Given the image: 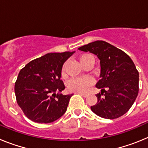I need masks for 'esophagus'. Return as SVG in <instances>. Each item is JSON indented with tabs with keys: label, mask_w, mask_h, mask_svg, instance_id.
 I'll use <instances>...</instances> for the list:
<instances>
[{
	"label": "esophagus",
	"mask_w": 148,
	"mask_h": 148,
	"mask_svg": "<svg viewBox=\"0 0 148 148\" xmlns=\"http://www.w3.org/2000/svg\"><path fill=\"white\" fill-rule=\"evenodd\" d=\"M78 94H79V95H82V97H84V98H85L86 96H87V94H85V93H82V92H78Z\"/></svg>",
	"instance_id": "34e87169"
}]
</instances>
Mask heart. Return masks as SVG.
Listing matches in <instances>:
<instances>
[{"mask_svg":"<svg viewBox=\"0 0 148 148\" xmlns=\"http://www.w3.org/2000/svg\"><path fill=\"white\" fill-rule=\"evenodd\" d=\"M88 58H93L91 55L90 54H84L80 56L81 63L84 61ZM61 75L62 77H64L66 75V64L63 65L62 69H61ZM92 83V81L91 78L88 77H84V78H73L68 81L67 87L68 89L73 92H85L89 87L91 86Z\"/></svg>","mask_w":148,"mask_h":148,"instance_id":"obj_1","label":"heart"}]
</instances>
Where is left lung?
<instances>
[{
    "label": "left lung",
    "mask_w": 148,
    "mask_h": 148,
    "mask_svg": "<svg viewBox=\"0 0 148 148\" xmlns=\"http://www.w3.org/2000/svg\"><path fill=\"white\" fill-rule=\"evenodd\" d=\"M78 49L90 52L100 60L101 79L95 87L97 103L90 107L97 116L114 119L131 108L138 93V72L131 58L120 49L104 40H96Z\"/></svg>",
    "instance_id": "8db88e82"
}]
</instances>
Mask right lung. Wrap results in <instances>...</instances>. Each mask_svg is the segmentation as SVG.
Wrapping results in <instances>:
<instances>
[{
	"label": "right lung",
	"mask_w": 148,
	"mask_h": 148,
	"mask_svg": "<svg viewBox=\"0 0 148 148\" xmlns=\"http://www.w3.org/2000/svg\"><path fill=\"white\" fill-rule=\"evenodd\" d=\"M73 53H47L29 62L19 72L15 84V97L29 119L47 124L64 114L73 94L56 92L64 90V84L61 80V69Z\"/></svg>",
	"instance_id": "obj_1"
}]
</instances>
